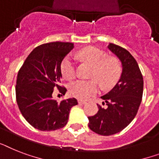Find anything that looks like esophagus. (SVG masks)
I'll use <instances>...</instances> for the list:
<instances>
[{
  "mask_svg": "<svg viewBox=\"0 0 159 159\" xmlns=\"http://www.w3.org/2000/svg\"><path fill=\"white\" fill-rule=\"evenodd\" d=\"M77 101H78V104H86V100H77Z\"/></svg>",
  "mask_w": 159,
  "mask_h": 159,
  "instance_id": "1",
  "label": "esophagus"
}]
</instances>
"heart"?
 Wrapping results in <instances>:
<instances>
[{"mask_svg": "<svg viewBox=\"0 0 159 159\" xmlns=\"http://www.w3.org/2000/svg\"><path fill=\"white\" fill-rule=\"evenodd\" d=\"M80 57L94 67L91 77H95L103 87L108 88L116 83L121 73V64L118 59L109 57L105 51L95 46H88L78 53ZM61 73L67 80H72L76 75V61L73 55L64 57L61 63ZM71 95L78 99H87L97 93L99 87L95 80H76L69 85Z\"/></svg>", "mask_w": 159, "mask_h": 159, "instance_id": "1", "label": "heart"}]
</instances>
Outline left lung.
<instances>
[{
	"label": "left lung",
	"instance_id": "1",
	"mask_svg": "<svg viewBox=\"0 0 159 159\" xmlns=\"http://www.w3.org/2000/svg\"><path fill=\"white\" fill-rule=\"evenodd\" d=\"M108 48L121 62L122 73L113 88L101 96L106 107L97 104L98 113L88 117L90 129L101 135L118 133L131 123L141 103L144 87L137 62L128 50L113 43Z\"/></svg>",
	"mask_w": 159,
	"mask_h": 159
}]
</instances>
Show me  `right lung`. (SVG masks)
<instances>
[{
	"label": "right lung",
	"instance_id": "right-lung-1",
	"mask_svg": "<svg viewBox=\"0 0 159 159\" xmlns=\"http://www.w3.org/2000/svg\"><path fill=\"white\" fill-rule=\"evenodd\" d=\"M73 48L70 42H50L37 46L21 67L16 81V100L22 115L40 131L62 128L68 121L75 98L57 102L53 100L56 87L63 94L67 90L59 86L62 78L61 63Z\"/></svg>",
	"mask_w": 159,
	"mask_h": 159
}]
</instances>
